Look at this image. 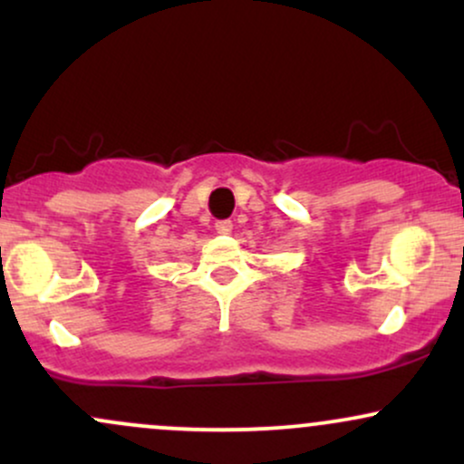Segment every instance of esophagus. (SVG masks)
Listing matches in <instances>:
<instances>
[{"instance_id":"1","label":"esophagus","mask_w":464,"mask_h":464,"mask_svg":"<svg viewBox=\"0 0 464 464\" xmlns=\"http://www.w3.org/2000/svg\"><path fill=\"white\" fill-rule=\"evenodd\" d=\"M216 231L222 233V236H227V233L233 231V222L231 220H218L216 222Z\"/></svg>"}]
</instances>
